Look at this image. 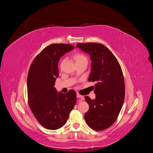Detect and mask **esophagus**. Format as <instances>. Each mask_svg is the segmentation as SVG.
<instances>
[{
	"label": "esophagus",
	"instance_id": "obj_1",
	"mask_svg": "<svg viewBox=\"0 0 153 153\" xmlns=\"http://www.w3.org/2000/svg\"><path fill=\"white\" fill-rule=\"evenodd\" d=\"M76 97H77V98L79 99V101H83V100H84V96H82V95L80 94L79 93H77V94H76Z\"/></svg>",
	"mask_w": 153,
	"mask_h": 153
}]
</instances>
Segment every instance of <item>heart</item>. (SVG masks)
I'll use <instances>...</instances> for the list:
<instances>
[{
  "label": "heart",
  "instance_id": "heart-1",
  "mask_svg": "<svg viewBox=\"0 0 153 153\" xmlns=\"http://www.w3.org/2000/svg\"><path fill=\"white\" fill-rule=\"evenodd\" d=\"M75 59L76 61V62H81V61H87V59L86 57L84 55H83L82 53H77L75 55Z\"/></svg>",
  "mask_w": 153,
  "mask_h": 153
}]
</instances>
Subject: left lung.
Returning <instances> with one entry per match:
<instances>
[{"instance_id":"1","label":"left lung","mask_w":153,"mask_h":153,"mask_svg":"<svg viewBox=\"0 0 153 153\" xmlns=\"http://www.w3.org/2000/svg\"><path fill=\"white\" fill-rule=\"evenodd\" d=\"M76 47L90 55L91 71L88 78L95 82L96 98L85 96L89 109L85 114L91 128L101 131L116 121L124 100L125 85L120 64L108 48L95 43H78Z\"/></svg>"}]
</instances>
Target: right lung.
Segmentation results:
<instances>
[{
  "label": "right lung",
  "mask_w": 153,
  "mask_h": 153,
  "mask_svg": "<svg viewBox=\"0 0 153 153\" xmlns=\"http://www.w3.org/2000/svg\"><path fill=\"white\" fill-rule=\"evenodd\" d=\"M73 48L74 46L69 44L50 45L35 57L29 70L27 94L30 108L38 122L51 130L66 124L76 104L75 91L64 94L54 87L59 75V59Z\"/></svg>",
  "instance_id": "obj_1"
}]
</instances>
